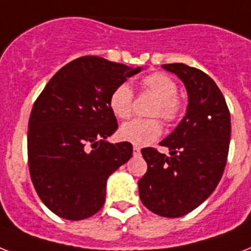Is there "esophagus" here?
Masks as SVG:
<instances>
[{
  "mask_svg": "<svg viewBox=\"0 0 251 251\" xmlns=\"http://www.w3.org/2000/svg\"><path fill=\"white\" fill-rule=\"evenodd\" d=\"M132 152H134V154H135V156H139L140 154V148L139 147H134V148H132Z\"/></svg>",
  "mask_w": 251,
  "mask_h": 251,
  "instance_id": "1",
  "label": "esophagus"
}]
</instances>
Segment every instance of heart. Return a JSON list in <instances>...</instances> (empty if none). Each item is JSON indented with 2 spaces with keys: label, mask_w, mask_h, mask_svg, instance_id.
<instances>
[{
  "label": "heart",
  "mask_w": 251,
  "mask_h": 251,
  "mask_svg": "<svg viewBox=\"0 0 251 251\" xmlns=\"http://www.w3.org/2000/svg\"><path fill=\"white\" fill-rule=\"evenodd\" d=\"M142 87L157 98L152 116H158L168 124L178 121L183 113V101L176 95L178 86L172 77L161 72L147 75L140 81ZM109 108L112 113L121 120L129 119L134 107V91L129 83L122 82L113 89L109 95ZM162 125L158 119H136L126 122L120 129V138L134 146H148L158 139Z\"/></svg>",
  "instance_id": "b5f03b06"
}]
</instances>
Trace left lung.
I'll use <instances>...</instances> for the list:
<instances>
[{
    "label": "left lung",
    "mask_w": 251,
    "mask_h": 251,
    "mask_svg": "<svg viewBox=\"0 0 251 251\" xmlns=\"http://www.w3.org/2000/svg\"><path fill=\"white\" fill-rule=\"evenodd\" d=\"M188 91L187 115L161 142L172 157L156 148L142 150L147 173L139 179V196L152 213L179 218L210 196L227 162L231 117L222 91L206 73L182 63L164 64Z\"/></svg>",
    "instance_id": "obj_1"
}]
</instances>
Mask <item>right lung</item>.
Segmentation results:
<instances>
[{
    "mask_svg": "<svg viewBox=\"0 0 251 251\" xmlns=\"http://www.w3.org/2000/svg\"><path fill=\"white\" fill-rule=\"evenodd\" d=\"M140 67L81 56L55 73L28 122V166L41 201L58 217L82 221L100 210L108 176L131 157L129 142L108 143L117 130L109 95Z\"/></svg>",
    "mask_w": 251,
    "mask_h": 251,
    "instance_id": "obj_1",
    "label": "right lung"
}]
</instances>
